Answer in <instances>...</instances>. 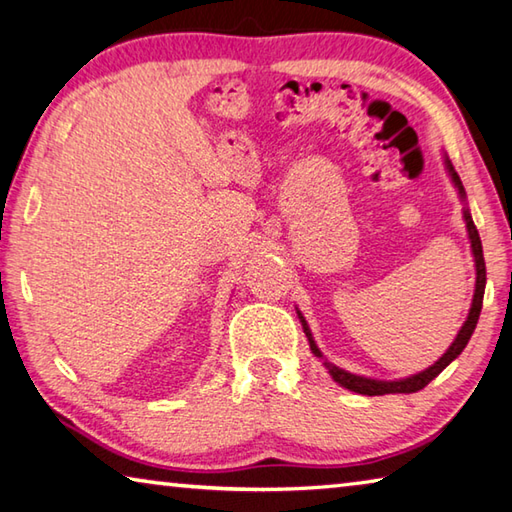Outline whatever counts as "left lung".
<instances>
[{
    "label": "left lung",
    "instance_id": "left-lung-1",
    "mask_svg": "<svg viewBox=\"0 0 512 512\" xmlns=\"http://www.w3.org/2000/svg\"><path fill=\"white\" fill-rule=\"evenodd\" d=\"M445 167H448V172L452 176V183L457 185V190L461 194V199H466V190H463V183L459 179V174L454 172L452 163L445 159ZM463 219H466V228H468V237H470V246H472V255H475V268H477V284H475V297H472V306H470V313H468V320L463 322L461 331L457 333V338L450 345V349L443 353V356L434 362L432 367H427L421 374H414L410 378H401V380H374V378H365V376H356V374H349V371L340 369L333 365V362L324 360L322 351L315 345V340L311 336V329L309 324H306L304 315L297 311L300 315V322H302V329L306 333V338H309V345L311 351L318 356L320 360H324V367L329 369L331 378L336 380L338 385H342L345 389H351V392L356 394H365V396H383V394H414L418 389H423L430 380H434L436 376L441 374V371L450 365V362L459 356V353L466 349L468 340L472 333H475L477 327V320H479V313H481V304H483V291H486V262H483V248H481V239H479V232L475 221L470 217V210L466 208L463 210Z\"/></svg>",
    "mask_w": 512,
    "mask_h": 512
}]
</instances>
